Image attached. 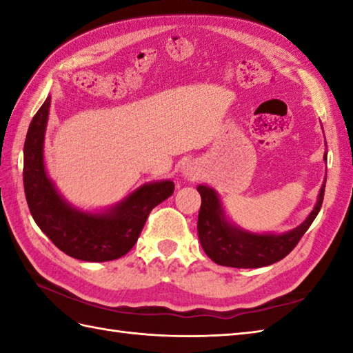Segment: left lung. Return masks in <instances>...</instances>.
<instances>
[{"label":"left lung","instance_id":"1","mask_svg":"<svg viewBox=\"0 0 353 353\" xmlns=\"http://www.w3.org/2000/svg\"><path fill=\"white\" fill-rule=\"evenodd\" d=\"M326 161V153H325ZM326 181L320 188L316 208L301 226L283 235H256L229 224L223 214L219 196L212 188L200 185L201 196L197 232L205 253L215 264L235 268H258L272 265L294 249L320 211L325 197Z\"/></svg>","mask_w":353,"mask_h":353}]
</instances>
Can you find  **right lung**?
Here are the masks:
<instances>
[{"instance_id":"obj_1","label":"right lung","mask_w":353,"mask_h":353,"mask_svg":"<svg viewBox=\"0 0 353 353\" xmlns=\"http://www.w3.org/2000/svg\"><path fill=\"white\" fill-rule=\"evenodd\" d=\"M48 97L30 123L24 142V191L37 226L59 250L89 262L124 256L138 241L148 214L167 200L174 183H148L130 194L106 214H85L68 206L59 196L43 167V134L47 127Z\"/></svg>"}]
</instances>
